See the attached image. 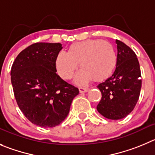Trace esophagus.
Here are the masks:
<instances>
[{
    "instance_id": "obj_1",
    "label": "esophagus",
    "mask_w": 155,
    "mask_h": 155,
    "mask_svg": "<svg viewBox=\"0 0 155 155\" xmlns=\"http://www.w3.org/2000/svg\"><path fill=\"white\" fill-rule=\"evenodd\" d=\"M89 88H84V87H79V92H81V93H82V92H86L89 91Z\"/></svg>"
}]
</instances>
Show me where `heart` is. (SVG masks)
<instances>
[{
  "label": "heart",
  "mask_w": 155,
  "mask_h": 155,
  "mask_svg": "<svg viewBox=\"0 0 155 155\" xmlns=\"http://www.w3.org/2000/svg\"><path fill=\"white\" fill-rule=\"evenodd\" d=\"M82 70L75 81L85 84L88 81L101 82L111 76L117 64L115 48L107 41L87 40L71 45L68 53L62 51L56 58V69L63 79H69L77 69Z\"/></svg>",
  "instance_id": "heart-1"
}]
</instances>
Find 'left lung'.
<instances>
[{
  "instance_id": "obj_1",
  "label": "left lung",
  "mask_w": 155,
  "mask_h": 155,
  "mask_svg": "<svg viewBox=\"0 0 155 155\" xmlns=\"http://www.w3.org/2000/svg\"><path fill=\"white\" fill-rule=\"evenodd\" d=\"M117 64L112 76L98 85L102 99L97 110L105 118L118 120L131 113L139 99L141 88L140 65L134 52L116 40Z\"/></svg>"
}]
</instances>
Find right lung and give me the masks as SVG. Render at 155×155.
<instances>
[{
	"mask_svg": "<svg viewBox=\"0 0 155 155\" xmlns=\"http://www.w3.org/2000/svg\"><path fill=\"white\" fill-rule=\"evenodd\" d=\"M61 43H36L19 53L11 67L14 96L26 118L36 125L52 128L66 118L79 89L56 74Z\"/></svg>",
	"mask_w": 155,
	"mask_h": 155,
	"instance_id": "obj_1",
	"label": "right lung"
}]
</instances>
